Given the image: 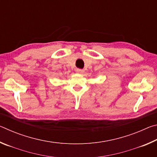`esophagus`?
<instances>
[{
  "label": "esophagus",
  "instance_id": "obj_1",
  "mask_svg": "<svg viewBox=\"0 0 157 157\" xmlns=\"http://www.w3.org/2000/svg\"><path fill=\"white\" fill-rule=\"evenodd\" d=\"M77 72H78V73H79V74H83L84 73V71L83 70V69L78 68V69H77Z\"/></svg>",
  "mask_w": 157,
  "mask_h": 157
}]
</instances>
